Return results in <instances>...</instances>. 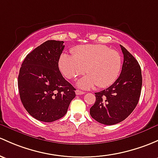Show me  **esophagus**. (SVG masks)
I'll list each match as a JSON object with an SVG mask.
<instances>
[{"instance_id":"1","label":"esophagus","mask_w":158,"mask_h":158,"mask_svg":"<svg viewBox=\"0 0 158 158\" xmlns=\"http://www.w3.org/2000/svg\"><path fill=\"white\" fill-rule=\"evenodd\" d=\"M76 94H77V95H80V94H85V92H82V91L76 90Z\"/></svg>"}]
</instances>
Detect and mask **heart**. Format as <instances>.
Masks as SVG:
<instances>
[{"mask_svg": "<svg viewBox=\"0 0 158 158\" xmlns=\"http://www.w3.org/2000/svg\"><path fill=\"white\" fill-rule=\"evenodd\" d=\"M122 66V58L117 51L101 44H87L76 48L74 54L64 53L59 59V68L67 79H76L88 73L78 82L82 89L96 85L106 88L117 80Z\"/></svg>", "mask_w": 158, "mask_h": 158, "instance_id": "heart-1", "label": "heart"}]
</instances>
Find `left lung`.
<instances>
[{"instance_id": "obj_1", "label": "left lung", "mask_w": 158, "mask_h": 158, "mask_svg": "<svg viewBox=\"0 0 158 158\" xmlns=\"http://www.w3.org/2000/svg\"><path fill=\"white\" fill-rule=\"evenodd\" d=\"M122 71L109 88L94 93L96 101L90 108L93 119L104 125H114L127 118L139 101L142 85V70L136 59L123 46Z\"/></svg>"}]
</instances>
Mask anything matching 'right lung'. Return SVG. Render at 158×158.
Masks as SVG:
<instances>
[{
  "label": "right lung",
  "instance_id": "right-lung-1",
  "mask_svg": "<svg viewBox=\"0 0 158 158\" xmlns=\"http://www.w3.org/2000/svg\"><path fill=\"white\" fill-rule=\"evenodd\" d=\"M63 41L48 40L23 60L18 88L25 109L38 120L51 123L64 117L76 97L73 86L63 77L58 66Z\"/></svg>",
  "mask_w": 158,
  "mask_h": 158
}]
</instances>
